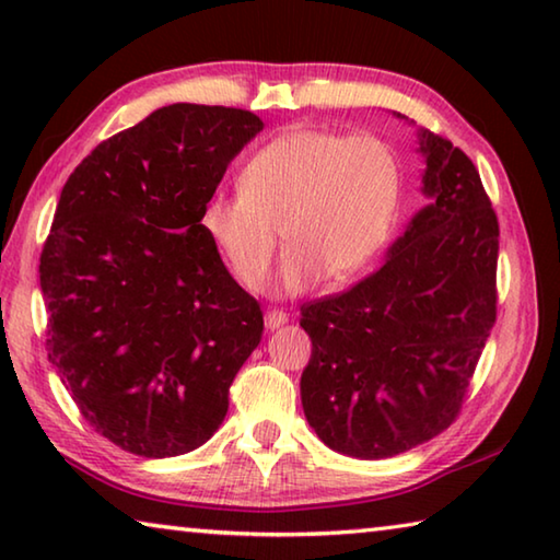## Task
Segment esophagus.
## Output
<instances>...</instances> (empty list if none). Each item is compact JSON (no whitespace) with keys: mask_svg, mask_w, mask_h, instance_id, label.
Instances as JSON below:
<instances>
[{"mask_svg":"<svg viewBox=\"0 0 560 560\" xmlns=\"http://www.w3.org/2000/svg\"><path fill=\"white\" fill-rule=\"evenodd\" d=\"M287 320H289V314H287V311H279V308H269L267 316H264V324H267L269 330L283 326Z\"/></svg>","mask_w":560,"mask_h":560,"instance_id":"esophagus-1","label":"esophagus"}]
</instances>
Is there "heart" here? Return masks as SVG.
Masks as SVG:
<instances>
[{
  "label": "heart",
  "mask_w": 560,
  "mask_h": 560,
  "mask_svg": "<svg viewBox=\"0 0 560 560\" xmlns=\"http://www.w3.org/2000/svg\"><path fill=\"white\" fill-rule=\"evenodd\" d=\"M400 195L402 170L381 136L296 126L246 160L240 192L205 202L200 226L252 291L267 279L281 230L289 254L273 289L301 293L363 271L393 230Z\"/></svg>",
  "instance_id": "b5f03b06"
}]
</instances>
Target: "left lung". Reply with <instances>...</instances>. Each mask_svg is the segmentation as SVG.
<instances>
[{"mask_svg":"<svg viewBox=\"0 0 560 560\" xmlns=\"http://www.w3.org/2000/svg\"><path fill=\"white\" fill-rule=\"evenodd\" d=\"M400 116V113H397ZM428 205L377 271L301 306V405L330 450L385 459L457 420L497 320L499 222L471 160L417 130Z\"/></svg>","mask_w":560,"mask_h":560,"instance_id":"8db88e82","label":"left lung"}]
</instances>
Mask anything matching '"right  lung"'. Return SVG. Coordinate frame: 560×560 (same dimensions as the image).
Returning <instances> with one entry per match:
<instances>
[{"label":"right lung","mask_w":560,"mask_h":560,"mask_svg":"<svg viewBox=\"0 0 560 560\" xmlns=\"http://www.w3.org/2000/svg\"><path fill=\"white\" fill-rule=\"evenodd\" d=\"M264 128L242 108L173 103L73 170L39 279L46 350L86 422L163 459L220 430L264 316L200 226L226 165Z\"/></svg>","instance_id":"obj_1"}]
</instances>
